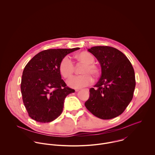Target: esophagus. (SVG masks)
I'll return each instance as SVG.
<instances>
[{
    "label": "esophagus",
    "instance_id": "esophagus-1",
    "mask_svg": "<svg viewBox=\"0 0 155 155\" xmlns=\"http://www.w3.org/2000/svg\"><path fill=\"white\" fill-rule=\"evenodd\" d=\"M84 90H85V91H89V89L88 88L84 89Z\"/></svg>",
    "mask_w": 155,
    "mask_h": 155
}]
</instances>
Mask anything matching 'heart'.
<instances>
[{"instance_id":"obj_1","label":"heart","mask_w":155,"mask_h":155,"mask_svg":"<svg viewBox=\"0 0 155 155\" xmlns=\"http://www.w3.org/2000/svg\"><path fill=\"white\" fill-rule=\"evenodd\" d=\"M76 60L84 64L81 73L79 76L72 77L67 81L68 85L73 88H81L87 87L93 82V79L91 75L94 77L98 76L99 68L94 63V57L88 52L83 51L76 55ZM60 71L64 78H68L71 76L74 71V65L70 58L66 56L60 62L59 67Z\"/></svg>"}]
</instances>
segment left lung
<instances>
[{
  "instance_id": "8db88e82",
  "label": "left lung",
  "mask_w": 155,
  "mask_h": 155,
  "mask_svg": "<svg viewBox=\"0 0 155 155\" xmlns=\"http://www.w3.org/2000/svg\"><path fill=\"white\" fill-rule=\"evenodd\" d=\"M88 51L99 61L101 75L95 88L89 89V98L85 106L98 118L113 119L121 114L133 99L135 87L133 66L114 48L97 46Z\"/></svg>"
}]
</instances>
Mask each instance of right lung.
Listing matches in <instances>:
<instances>
[{
  "label": "right lung",
  "instance_id": "add662e5",
  "mask_svg": "<svg viewBox=\"0 0 155 155\" xmlns=\"http://www.w3.org/2000/svg\"><path fill=\"white\" fill-rule=\"evenodd\" d=\"M50 49L33 57L22 72V101L29 116L42 123L53 121L62 113L65 98L74 90L61 79L59 67L67 54L79 49Z\"/></svg>",
  "mask_w": 155,
  "mask_h": 155
}]
</instances>
